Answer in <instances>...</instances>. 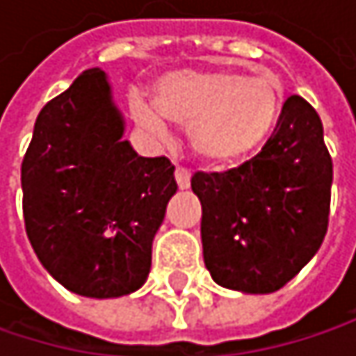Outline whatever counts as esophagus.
I'll use <instances>...</instances> for the list:
<instances>
[{
	"label": "esophagus",
	"instance_id": "1",
	"mask_svg": "<svg viewBox=\"0 0 356 356\" xmlns=\"http://www.w3.org/2000/svg\"><path fill=\"white\" fill-rule=\"evenodd\" d=\"M175 181H177L179 189H187L189 187V181H191V173L183 167L175 169Z\"/></svg>",
	"mask_w": 356,
	"mask_h": 356
}]
</instances>
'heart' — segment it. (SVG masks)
I'll return each instance as SVG.
<instances>
[{
	"label": "heart",
	"mask_w": 356,
	"mask_h": 356,
	"mask_svg": "<svg viewBox=\"0 0 356 356\" xmlns=\"http://www.w3.org/2000/svg\"><path fill=\"white\" fill-rule=\"evenodd\" d=\"M152 105L134 103L136 121L156 138L167 121L187 129L193 154L210 167L249 159L272 136L284 105V90L272 74L235 70H179L152 86Z\"/></svg>",
	"instance_id": "b5f03b06"
}]
</instances>
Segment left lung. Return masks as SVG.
Here are the masks:
<instances>
[{"instance_id":"1","label":"left lung","mask_w":356,"mask_h":356,"mask_svg":"<svg viewBox=\"0 0 356 356\" xmlns=\"http://www.w3.org/2000/svg\"><path fill=\"white\" fill-rule=\"evenodd\" d=\"M204 264L216 284L268 295L293 280L327 231L332 159L320 115L293 95L259 154L227 173H195Z\"/></svg>"}]
</instances>
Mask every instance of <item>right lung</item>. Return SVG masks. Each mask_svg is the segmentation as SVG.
<instances>
[{
  "mask_svg": "<svg viewBox=\"0 0 356 356\" xmlns=\"http://www.w3.org/2000/svg\"><path fill=\"white\" fill-rule=\"evenodd\" d=\"M101 67L38 113L22 161L24 225L42 268L67 291L113 299L138 291L177 191L165 156H140Z\"/></svg>",
  "mask_w": 356,
  "mask_h": 356,
  "instance_id": "add662e5",
  "label": "right lung"
}]
</instances>
